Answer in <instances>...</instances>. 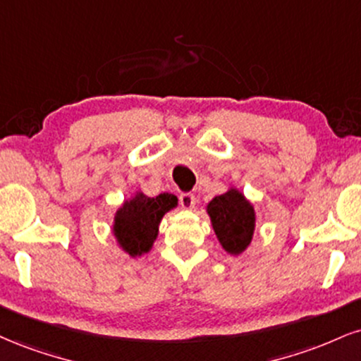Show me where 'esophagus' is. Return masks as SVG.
Returning a JSON list of instances; mask_svg holds the SVG:
<instances>
[{"instance_id":"34e87169","label":"esophagus","mask_w":361,"mask_h":361,"mask_svg":"<svg viewBox=\"0 0 361 361\" xmlns=\"http://www.w3.org/2000/svg\"><path fill=\"white\" fill-rule=\"evenodd\" d=\"M195 203H197V198H195V195L193 193H190V192H183V193H180V205L183 207V208H193L195 207Z\"/></svg>"}]
</instances>
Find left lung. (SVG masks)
<instances>
[{
	"label": "left lung",
	"mask_w": 361,
	"mask_h": 361,
	"mask_svg": "<svg viewBox=\"0 0 361 361\" xmlns=\"http://www.w3.org/2000/svg\"><path fill=\"white\" fill-rule=\"evenodd\" d=\"M216 238L228 254H240L250 244L255 228L254 207L237 190H228L208 203Z\"/></svg>",
	"instance_id": "left-lung-1"
}]
</instances>
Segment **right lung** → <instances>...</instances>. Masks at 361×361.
<instances>
[{"mask_svg": "<svg viewBox=\"0 0 361 361\" xmlns=\"http://www.w3.org/2000/svg\"><path fill=\"white\" fill-rule=\"evenodd\" d=\"M178 200L175 195L161 193L151 198L142 193L126 202L116 214L114 233L121 247L129 255H141L149 252L163 215L175 208Z\"/></svg>", "mask_w": 361, "mask_h": 361, "instance_id": "1", "label": "right lung"}]
</instances>
